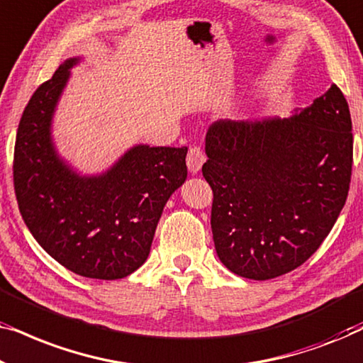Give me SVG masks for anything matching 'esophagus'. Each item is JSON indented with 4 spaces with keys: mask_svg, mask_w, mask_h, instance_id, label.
<instances>
[{
    "mask_svg": "<svg viewBox=\"0 0 363 363\" xmlns=\"http://www.w3.org/2000/svg\"><path fill=\"white\" fill-rule=\"evenodd\" d=\"M205 160H206V157H205V153H203L200 147H191L190 150H188L186 165H188V170H190L191 173L200 172Z\"/></svg>",
    "mask_w": 363,
    "mask_h": 363,
    "instance_id": "1",
    "label": "esophagus"
}]
</instances>
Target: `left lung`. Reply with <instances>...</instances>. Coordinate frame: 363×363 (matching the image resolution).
Here are the masks:
<instances>
[{
    "mask_svg": "<svg viewBox=\"0 0 363 363\" xmlns=\"http://www.w3.org/2000/svg\"><path fill=\"white\" fill-rule=\"evenodd\" d=\"M201 172L216 255L246 279L282 276L319 250L345 205L352 118L335 84L289 118L218 121Z\"/></svg>",
    "mask_w": 363,
    "mask_h": 363,
    "instance_id": "1",
    "label": "left lung"
}]
</instances>
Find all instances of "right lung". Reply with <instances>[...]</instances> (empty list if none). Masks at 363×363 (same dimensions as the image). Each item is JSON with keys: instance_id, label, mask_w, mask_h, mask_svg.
<instances>
[{"instance_id": "right-lung-1", "label": "right lung", "mask_w": 363, "mask_h": 363, "mask_svg": "<svg viewBox=\"0 0 363 363\" xmlns=\"http://www.w3.org/2000/svg\"><path fill=\"white\" fill-rule=\"evenodd\" d=\"M69 57L29 99L14 145V191L26 226L44 251L91 279H122L147 261L163 206L186 180V147L128 148L106 172L82 175L59 155L52 118Z\"/></svg>"}]
</instances>
